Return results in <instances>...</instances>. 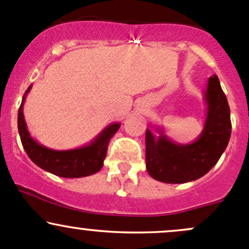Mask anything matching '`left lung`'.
Instances as JSON below:
<instances>
[{
    "label": "left lung",
    "instance_id": "left-lung-1",
    "mask_svg": "<svg viewBox=\"0 0 249 249\" xmlns=\"http://www.w3.org/2000/svg\"><path fill=\"white\" fill-rule=\"evenodd\" d=\"M203 97L206 120L194 142H173L159 126H154L158 136L150 129L145 131V167L154 179L171 184L199 179L224 153L231 135L230 108L215 74L208 78Z\"/></svg>",
    "mask_w": 249,
    "mask_h": 249
}]
</instances>
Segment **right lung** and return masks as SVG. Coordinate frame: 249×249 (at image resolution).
Masks as SVG:
<instances>
[{"mask_svg":"<svg viewBox=\"0 0 249 249\" xmlns=\"http://www.w3.org/2000/svg\"><path fill=\"white\" fill-rule=\"evenodd\" d=\"M27 88L18 112V130L25 152L30 159L44 171L64 178H80L99 172L104 166L109 140L119 130L120 123H112L105 127L89 144L69 150H55L39 144L27 130L24 118V102L31 90Z\"/></svg>","mask_w":249,"mask_h":249,"instance_id":"right-lung-1","label":"right lung"}]
</instances>
